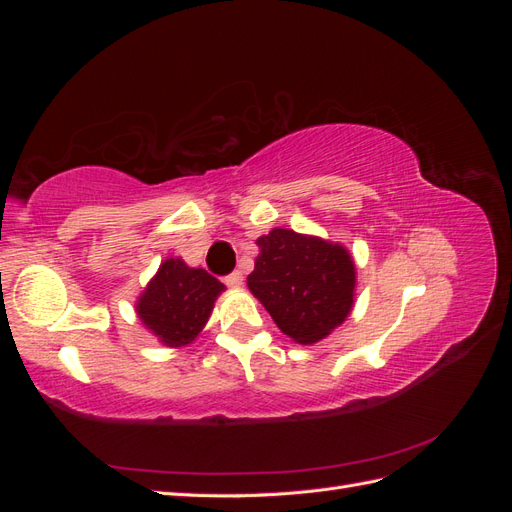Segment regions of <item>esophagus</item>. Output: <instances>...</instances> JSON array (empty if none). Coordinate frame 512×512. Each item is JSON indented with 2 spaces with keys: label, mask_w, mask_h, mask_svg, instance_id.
Returning <instances> with one entry per match:
<instances>
[{
  "label": "esophagus",
  "mask_w": 512,
  "mask_h": 512,
  "mask_svg": "<svg viewBox=\"0 0 512 512\" xmlns=\"http://www.w3.org/2000/svg\"><path fill=\"white\" fill-rule=\"evenodd\" d=\"M224 282H226L228 286H232V288H237V286L243 284V273H241V271H232V273H228V275L224 277Z\"/></svg>",
  "instance_id": "obj_1"
}]
</instances>
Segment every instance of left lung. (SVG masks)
I'll return each instance as SVG.
<instances>
[{"instance_id":"obj_1","label":"left lung","mask_w":512,"mask_h":512,"mask_svg":"<svg viewBox=\"0 0 512 512\" xmlns=\"http://www.w3.org/2000/svg\"><path fill=\"white\" fill-rule=\"evenodd\" d=\"M256 243L260 254L247 286L282 333L314 344L346 320L356 275L342 245L288 228H273Z\"/></svg>"}]
</instances>
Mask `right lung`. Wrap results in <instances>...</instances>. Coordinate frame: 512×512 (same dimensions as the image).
<instances>
[{
	"label": "right lung",
	"mask_w": 512,
	"mask_h": 512,
	"mask_svg": "<svg viewBox=\"0 0 512 512\" xmlns=\"http://www.w3.org/2000/svg\"><path fill=\"white\" fill-rule=\"evenodd\" d=\"M224 284L205 269H192L181 258H168L136 303L138 318L170 348L194 342L203 331Z\"/></svg>",
	"instance_id": "obj_1"
}]
</instances>
